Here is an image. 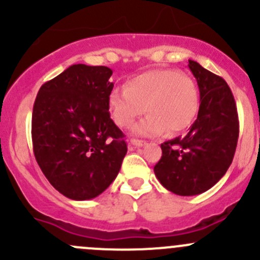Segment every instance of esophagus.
<instances>
[{
    "label": "esophagus",
    "mask_w": 260,
    "mask_h": 260,
    "mask_svg": "<svg viewBox=\"0 0 260 260\" xmlns=\"http://www.w3.org/2000/svg\"><path fill=\"white\" fill-rule=\"evenodd\" d=\"M130 144L134 146H144L146 144V141L144 140H139V139H131Z\"/></svg>",
    "instance_id": "obj_1"
}]
</instances>
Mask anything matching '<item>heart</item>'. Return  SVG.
Wrapping results in <instances>:
<instances>
[{"label":"heart","instance_id":"heart-1","mask_svg":"<svg viewBox=\"0 0 260 260\" xmlns=\"http://www.w3.org/2000/svg\"><path fill=\"white\" fill-rule=\"evenodd\" d=\"M146 109H143V106ZM114 121L129 127L145 110V119L134 126L139 135H174L193 122L200 106V94L191 77L176 69H150L131 77L126 87H116L109 97Z\"/></svg>","mask_w":260,"mask_h":260}]
</instances>
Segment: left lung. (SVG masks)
<instances>
[{"mask_svg":"<svg viewBox=\"0 0 260 260\" xmlns=\"http://www.w3.org/2000/svg\"><path fill=\"white\" fill-rule=\"evenodd\" d=\"M200 89L197 120L186 136L160 145L154 173L168 191L194 196L217 183L233 161L239 138V119L233 92L225 79L189 60Z\"/></svg>","mask_w":260,"mask_h":260,"instance_id":"8db88e82","label":"left lung"}]
</instances>
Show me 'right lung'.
I'll list each match as a JSON object with an SVG mask.
<instances>
[{
    "label": "right lung",
    "instance_id": "1",
    "mask_svg": "<svg viewBox=\"0 0 260 260\" xmlns=\"http://www.w3.org/2000/svg\"><path fill=\"white\" fill-rule=\"evenodd\" d=\"M111 76L107 67L74 64L45 82L35 99V159L51 186L71 200L101 194L126 155L124 133L110 117Z\"/></svg>",
    "mask_w": 260,
    "mask_h": 260
}]
</instances>
